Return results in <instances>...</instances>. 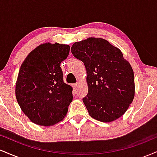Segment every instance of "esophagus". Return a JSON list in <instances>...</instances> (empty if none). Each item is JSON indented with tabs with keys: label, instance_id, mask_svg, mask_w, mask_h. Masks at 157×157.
Listing matches in <instances>:
<instances>
[{
	"label": "esophagus",
	"instance_id": "obj_1",
	"mask_svg": "<svg viewBox=\"0 0 157 157\" xmlns=\"http://www.w3.org/2000/svg\"><path fill=\"white\" fill-rule=\"evenodd\" d=\"M73 88H74V89H77V86H78V85H77V83H75V84H73Z\"/></svg>",
	"mask_w": 157,
	"mask_h": 157
}]
</instances>
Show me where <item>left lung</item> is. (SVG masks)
Returning <instances> with one entry per match:
<instances>
[{
    "label": "left lung",
    "instance_id": "obj_1",
    "mask_svg": "<svg viewBox=\"0 0 157 157\" xmlns=\"http://www.w3.org/2000/svg\"><path fill=\"white\" fill-rule=\"evenodd\" d=\"M71 51L83 62L89 92L82 99L91 117L110 122L122 116L134 97V75L122 52L102 38L76 42Z\"/></svg>",
    "mask_w": 157,
    "mask_h": 157
}]
</instances>
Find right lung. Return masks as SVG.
<instances>
[{
    "label": "right lung",
    "instance_id": "add662e5",
    "mask_svg": "<svg viewBox=\"0 0 157 157\" xmlns=\"http://www.w3.org/2000/svg\"><path fill=\"white\" fill-rule=\"evenodd\" d=\"M68 45H40L21 65L15 86L17 101L34 123L50 126L66 116L72 88L63 82L60 63L69 54Z\"/></svg>",
    "mask_w": 157,
    "mask_h": 157
}]
</instances>
